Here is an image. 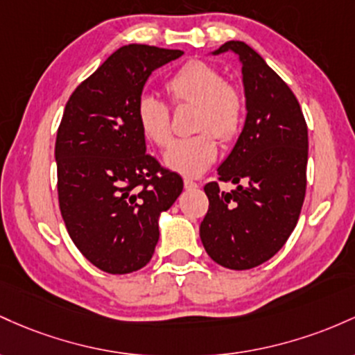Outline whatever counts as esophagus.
Here are the masks:
<instances>
[{"label": "esophagus", "instance_id": "1", "mask_svg": "<svg viewBox=\"0 0 355 355\" xmlns=\"http://www.w3.org/2000/svg\"><path fill=\"white\" fill-rule=\"evenodd\" d=\"M184 188L186 189H196L198 188V182H194L193 179H184Z\"/></svg>", "mask_w": 355, "mask_h": 355}]
</instances>
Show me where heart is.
Wrapping results in <instances>:
<instances>
[{
    "label": "heart",
    "mask_w": 355,
    "mask_h": 355,
    "mask_svg": "<svg viewBox=\"0 0 355 355\" xmlns=\"http://www.w3.org/2000/svg\"><path fill=\"white\" fill-rule=\"evenodd\" d=\"M174 103L196 105V130L205 132L173 142L166 149V167L184 176H199L216 161L218 144L213 133L223 141L238 134L243 122V97L236 87L223 82L220 71L201 60L182 65L166 83ZM137 122L147 141L156 146L169 144V109L162 101L144 95L137 103Z\"/></svg>",
    "instance_id": "1"
}]
</instances>
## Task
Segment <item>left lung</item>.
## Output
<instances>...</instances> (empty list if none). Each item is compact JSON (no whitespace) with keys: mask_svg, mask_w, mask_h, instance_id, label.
Segmentation results:
<instances>
[{"mask_svg":"<svg viewBox=\"0 0 355 355\" xmlns=\"http://www.w3.org/2000/svg\"><path fill=\"white\" fill-rule=\"evenodd\" d=\"M231 51L241 63L246 117L221 181L205 186L209 209L199 236L211 260L230 270H250L280 252L295 230L306 186L309 132L288 85L245 42H226L211 55Z\"/></svg>","mask_w":355,"mask_h":355,"instance_id":"8db88e82","label":"left lung"}]
</instances>
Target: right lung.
<instances>
[{"mask_svg": "<svg viewBox=\"0 0 355 355\" xmlns=\"http://www.w3.org/2000/svg\"><path fill=\"white\" fill-rule=\"evenodd\" d=\"M184 51L125 45L71 94L58 127V202L71 241L112 275L153 258L159 218L182 193L178 173L146 154L137 103L154 70Z\"/></svg>", "mask_w": 355, "mask_h": 355, "instance_id": "add662e5", "label": "right lung"}]
</instances>
